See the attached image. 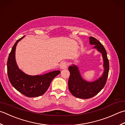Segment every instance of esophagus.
Here are the masks:
<instances>
[{
  "instance_id": "1",
  "label": "esophagus",
  "mask_w": 125,
  "mask_h": 125,
  "mask_svg": "<svg viewBox=\"0 0 125 125\" xmlns=\"http://www.w3.org/2000/svg\"><path fill=\"white\" fill-rule=\"evenodd\" d=\"M67 65H68V64L66 62H63L61 63L60 64V67L61 69H66V68H67Z\"/></svg>"
}]
</instances>
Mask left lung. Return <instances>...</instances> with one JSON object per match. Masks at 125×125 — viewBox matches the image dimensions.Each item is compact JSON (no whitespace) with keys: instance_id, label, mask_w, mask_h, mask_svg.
<instances>
[{"instance_id":"8db88e82","label":"left lung","mask_w":125,"mask_h":125,"mask_svg":"<svg viewBox=\"0 0 125 125\" xmlns=\"http://www.w3.org/2000/svg\"><path fill=\"white\" fill-rule=\"evenodd\" d=\"M90 44L94 45V48L101 53L104 61V72L101 77L93 82H88L82 77L76 65L73 64L68 67L70 76L68 80V88L71 93L75 97L87 99L94 96L103 89L106 83L109 72V61L107 52L104 45L93 37H89Z\"/></svg>"}]
</instances>
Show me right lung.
Segmentation results:
<instances>
[{
	"instance_id": "add662e5",
	"label": "right lung",
	"mask_w": 125,
	"mask_h": 125,
	"mask_svg": "<svg viewBox=\"0 0 125 125\" xmlns=\"http://www.w3.org/2000/svg\"><path fill=\"white\" fill-rule=\"evenodd\" d=\"M24 37L17 41L10 53L7 62V75L12 86L21 93L29 97L40 96L45 93L52 80L61 72L56 70L42 75L31 76L19 69L15 58L16 48Z\"/></svg>"
}]
</instances>
